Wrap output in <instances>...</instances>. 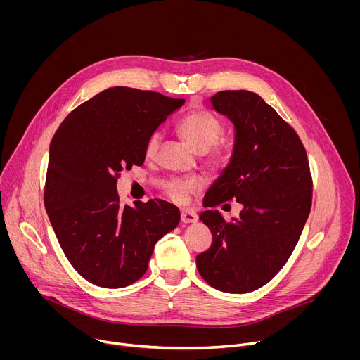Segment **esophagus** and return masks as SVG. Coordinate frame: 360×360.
Returning a JSON list of instances; mask_svg holds the SVG:
<instances>
[{"label":"esophagus","instance_id":"obj_1","mask_svg":"<svg viewBox=\"0 0 360 360\" xmlns=\"http://www.w3.org/2000/svg\"><path fill=\"white\" fill-rule=\"evenodd\" d=\"M196 219H198L196 212H193L191 210H182L181 211V221L184 224H192V222H196Z\"/></svg>","mask_w":360,"mask_h":360}]
</instances>
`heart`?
Wrapping results in <instances>:
<instances>
[{"instance_id":"heart-1","label":"heart","mask_w":360,"mask_h":360,"mask_svg":"<svg viewBox=\"0 0 360 360\" xmlns=\"http://www.w3.org/2000/svg\"><path fill=\"white\" fill-rule=\"evenodd\" d=\"M178 132L192 149L198 152H205L218 142L224 132V127L214 114L205 110H195L186 114L178 122ZM160 141V132H153L149 135L145 145V155L148 158L155 157ZM218 157L219 152L214 150L211 153V161L218 160ZM200 188V181L195 178H175L167 182L165 195L176 203H185L189 196L196 193Z\"/></svg>"}]
</instances>
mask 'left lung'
<instances>
[{"label": "left lung", "mask_w": 360, "mask_h": 360, "mask_svg": "<svg viewBox=\"0 0 360 360\" xmlns=\"http://www.w3.org/2000/svg\"><path fill=\"white\" fill-rule=\"evenodd\" d=\"M211 102L233 122L235 145L205 207L236 199L243 210L229 222L212 210L199 215L212 245L196 256V268L212 288L246 293L288 262L311 212L312 175L299 135L258 94L221 91Z\"/></svg>", "instance_id": "left-lung-1"}]
</instances>
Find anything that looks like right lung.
I'll return each instance as SVG.
<instances>
[{"label": "right lung", "instance_id": "1", "mask_svg": "<svg viewBox=\"0 0 360 360\" xmlns=\"http://www.w3.org/2000/svg\"><path fill=\"white\" fill-rule=\"evenodd\" d=\"M185 99L114 86L85 101L49 145L44 205L74 269L101 288H125L148 269L155 243L179 224L162 199L120 205L122 169L142 165L150 134Z\"/></svg>", "mask_w": 360, "mask_h": 360}]
</instances>
